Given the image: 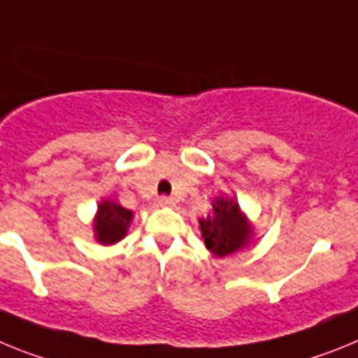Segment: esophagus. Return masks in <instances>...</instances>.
Wrapping results in <instances>:
<instances>
[{
  "instance_id": "esophagus-1",
  "label": "esophagus",
  "mask_w": 358,
  "mask_h": 358,
  "mask_svg": "<svg viewBox=\"0 0 358 358\" xmlns=\"http://www.w3.org/2000/svg\"><path fill=\"white\" fill-rule=\"evenodd\" d=\"M158 203H160L162 207H173V205H175V200L171 196H160Z\"/></svg>"
}]
</instances>
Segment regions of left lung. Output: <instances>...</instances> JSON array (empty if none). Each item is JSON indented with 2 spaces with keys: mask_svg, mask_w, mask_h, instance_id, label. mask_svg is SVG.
<instances>
[{
  "mask_svg": "<svg viewBox=\"0 0 358 358\" xmlns=\"http://www.w3.org/2000/svg\"><path fill=\"white\" fill-rule=\"evenodd\" d=\"M200 229L205 247L217 257L236 252L250 238V225H247L238 201L232 198H217L213 213L200 220Z\"/></svg>",
  "mask_w": 358,
  "mask_h": 358,
  "instance_id": "8db88e82",
  "label": "left lung"
}]
</instances>
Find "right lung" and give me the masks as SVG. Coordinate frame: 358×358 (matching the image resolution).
Segmentation results:
<instances>
[{
  "mask_svg": "<svg viewBox=\"0 0 358 358\" xmlns=\"http://www.w3.org/2000/svg\"><path fill=\"white\" fill-rule=\"evenodd\" d=\"M131 217V210L124 209L122 205H117L113 201H102L99 205L97 220L93 225L99 241L104 245L117 243L119 239L126 236Z\"/></svg>",
  "mask_w": 358,
  "mask_h": 358,
  "instance_id": "add662e5",
  "label": "right lung"
}]
</instances>
